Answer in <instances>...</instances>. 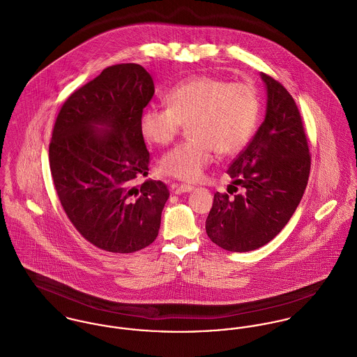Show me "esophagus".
Wrapping results in <instances>:
<instances>
[{"instance_id":"esophagus-1","label":"esophagus","mask_w":357,"mask_h":357,"mask_svg":"<svg viewBox=\"0 0 357 357\" xmlns=\"http://www.w3.org/2000/svg\"><path fill=\"white\" fill-rule=\"evenodd\" d=\"M171 190L175 192V194H182V192H192V190H194V186H190V185H176V183H172V185H171Z\"/></svg>"}]
</instances>
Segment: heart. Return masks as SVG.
<instances>
[{"label":"heart","mask_w":357,"mask_h":357,"mask_svg":"<svg viewBox=\"0 0 357 357\" xmlns=\"http://www.w3.org/2000/svg\"><path fill=\"white\" fill-rule=\"evenodd\" d=\"M167 107L149 106L139 115V132L152 145L174 141L183 125L189 139L168 151L160 171L182 181L201 178L220 155H235L252 136L258 114L257 89L247 82L198 76L176 84L165 95Z\"/></svg>","instance_id":"obj_1"}]
</instances>
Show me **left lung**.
Wrapping results in <instances>:
<instances>
[{
    "mask_svg": "<svg viewBox=\"0 0 357 357\" xmlns=\"http://www.w3.org/2000/svg\"><path fill=\"white\" fill-rule=\"evenodd\" d=\"M261 77L268 92L265 121L227 171L243 190L234 198L216 192L205 225L213 243L234 252L265 246L287 225L302 199L311 167L294 98L269 75Z\"/></svg>",
    "mask_w": 357,
    "mask_h": 357,
    "instance_id": "left-lung-1",
    "label": "left lung"
}]
</instances>
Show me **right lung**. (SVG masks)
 <instances>
[{
	"label": "right lung",
	"instance_id": "add662e5",
	"mask_svg": "<svg viewBox=\"0 0 357 357\" xmlns=\"http://www.w3.org/2000/svg\"><path fill=\"white\" fill-rule=\"evenodd\" d=\"M153 93L141 65H112L76 89L55 119L49 160L58 199L82 238L110 252L149 246L169 197L162 181L136 185L149 171L139 115Z\"/></svg>",
	"mask_w": 357,
	"mask_h": 357
}]
</instances>
